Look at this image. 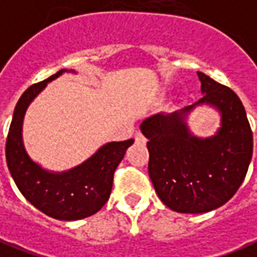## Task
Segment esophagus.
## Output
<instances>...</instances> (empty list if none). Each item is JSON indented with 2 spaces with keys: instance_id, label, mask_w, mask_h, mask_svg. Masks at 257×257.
I'll return each mask as SVG.
<instances>
[{
  "instance_id": "esophagus-1",
  "label": "esophagus",
  "mask_w": 257,
  "mask_h": 257,
  "mask_svg": "<svg viewBox=\"0 0 257 257\" xmlns=\"http://www.w3.org/2000/svg\"><path fill=\"white\" fill-rule=\"evenodd\" d=\"M135 140H136V143H142V145H145L147 139L145 138V135L142 134V132H138V134L135 135Z\"/></svg>"
}]
</instances>
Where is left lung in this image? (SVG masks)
I'll use <instances>...</instances> for the list:
<instances>
[{"label": "left lung", "mask_w": 257, "mask_h": 257, "mask_svg": "<svg viewBox=\"0 0 257 257\" xmlns=\"http://www.w3.org/2000/svg\"><path fill=\"white\" fill-rule=\"evenodd\" d=\"M197 74L202 92L197 103L140 123L149 139V175L157 195L179 213H205L226 204L242 184L253 151L250 125L237 93ZM202 104L221 114V128L210 138L194 137L185 122Z\"/></svg>", "instance_id": "obj_1"}]
</instances>
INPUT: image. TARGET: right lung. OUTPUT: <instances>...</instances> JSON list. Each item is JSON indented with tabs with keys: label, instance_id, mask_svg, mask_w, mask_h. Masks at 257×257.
<instances>
[{
	"label": "right lung",
	"instance_id": "add662e5",
	"mask_svg": "<svg viewBox=\"0 0 257 257\" xmlns=\"http://www.w3.org/2000/svg\"><path fill=\"white\" fill-rule=\"evenodd\" d=\"M66 71L75 73L63 68L48 79L31 85L20 96L9 126L5 157L11 176L23 197L42 213L70 221L95 215L108 201L114 172L128 147L134 145V139L106 143L86 161L64 172H51L33 161L22 136L26 110L48 82Z\"/></svg>",
	"mask_w": 257,
	"mask_h": 257
}]
</instances>
